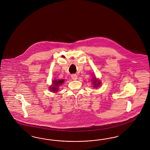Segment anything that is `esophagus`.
Listing matches in <instances>:
<instances>
[{"instance_id":"34e87169","label":"esophagus","mask_w":150,"mask_h":150,"mask_svg":"<svg viewBox=\"0 0 150 150\" xmlns=\"http://www.w3.org/2000/svg\"><path fill=\"white\" fill-rule=\"evenodd\" d=\"M71 76L72 79L74 80H77V76L76 75V74H73V75H71Z\"/></svg>"}]
</instances>
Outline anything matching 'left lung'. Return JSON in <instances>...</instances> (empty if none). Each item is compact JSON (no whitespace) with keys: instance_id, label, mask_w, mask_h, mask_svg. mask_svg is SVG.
<instances>
[{"instance_id":"8db88e82","label":"left lung","mask_w":150,"mask_h":150,"mask_svg":"<svg viewBox=\"0 0 150 150\" xmlns=\"http://www.w3.org/2000/svg\"><path fill=\"white\" fill-rule=\"evenodd\" d=\"M93 79H92V83L93 84V87H96V88H97L100 85V83L101 82L100 81V80H97L96 79V77L93 76Z\"/></svg>"}]
</instances>
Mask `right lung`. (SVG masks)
Returning a JSON list of instances; mask_svg holds the SVG:
<instances>
[{
    "label": "right lung",
    "instance_id": "right-lung-1",
    "mask_svg": "<svg viewBox=\"0 0 150 150\" xmlns=\"http://www.w3.org/2000/svg\"><path fill=\"white\" fill-rule=\"evenodd\" d=\"M64 82L63 79L62 80H54V81H53L52 82V85L50 87V91H52L53 92H57L59 90V87L60 85H61Z\"/></svg>",
    "mask_w": 150,
    "mask_h": 150
}]
</instances>
